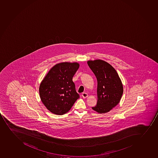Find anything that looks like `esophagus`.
Instances as JSON below:
<instances>
[{"mask_svg":"<svg viewBox=\"0 0 158 158\" xmlns=\"http://www.w3.org/2000/svg\"><path fill=\"white\" fill-rule=\"evenodd\" d=\"M88 96V95L87 93H82V97L83 98H87Z\"/></svg>","mask_w":158,"mask_h":158,"instance_id":"esophagus-1","label":"esophagus"}]
</instances>
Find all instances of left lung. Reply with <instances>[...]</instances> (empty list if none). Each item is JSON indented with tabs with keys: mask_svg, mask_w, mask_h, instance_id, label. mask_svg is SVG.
Here are the masks:
<instances>
[{
	"mask_svg": "<svg viewBox=\"0 0 158 158\" xmlns=\"http://www.w3.org/2000/svg\"><path fill=\"white\" fill-rule=\"evenodd\" d=\"M88 64L97 79V105L92 107L99 114L110 112L120 102L123 85L117 71L106 61L88 60Z\"/></svg>",
	"mask_w": 158,
	"mask_h": 158,
	"instance_id": "1",
	"label": "left lung"
}]
</instances>
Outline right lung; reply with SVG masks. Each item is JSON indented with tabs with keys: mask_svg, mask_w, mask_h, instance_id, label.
I'll use <instances>...</instances> for the list:
<instances>
[{
	"mask_svg": "<svg viewBox=\"0 0 158 158\" xmlns=\"http://www.w3.org/2000/svg\"><path fill=\"white\" fill-rule=\"evenodd\" d=\"M77 62H62L49 70L40 85L43 103L53 114L61 115L71 109L79 98L73 78L79 68Z\"/></svg>",
	"mask_w": 158,
	"mask_h": 158,
	"instance_id": "right-lung-1",
	"label": "right lung"
}]
</instances>
